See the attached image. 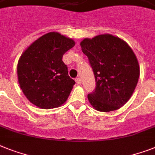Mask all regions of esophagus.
<instances>
[{
	"label": "esophagus",
	"mask_w": 155,
	"mask_h": 155,
	"mask_svg": "<svg viewBox=\"0 0 155 155\" xmlns=\"http://www.w3.org/2000/svg\"><path fill=\"white\" fill-rule=\"evenodd\" d=\"M75 82H76V84H81V79H80V78H76V79H75Z\"/></svg>",
	"instance_id": "obj_1"
}]
</instances>
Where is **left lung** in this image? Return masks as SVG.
<instances>
[{"instance_id": "obj_1", "label": "left lung", "mask_w": 155, "mask_h": 155, "mask_svg": "<svg viewBox=\"0 0 155 155\" xmlns=\"http://www.w3.org/2000/svg\"><path fill=\"white\" fill-rule=\"evenodd\" d=\"M95 75L96 87L87 99L94 109L108 112L118 110L130 99L140 69L135 54L118 36L102 34L80 42Z\"/></svg>"}]
</instances>
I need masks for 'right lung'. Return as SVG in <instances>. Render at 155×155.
<instances>
[{
	"mask_svg": "<svg viewBox=\"0 0 155 155\" xmlns=\"http://www.w3.org/2000/svg\"><path fill=\"white\" fill-rule=\"evenodd\" d=\"M75 45L72 39L51 32L36 40L21 54L17 64L19 84L35 106L51 109L67 101L75 82L69 77L62 58Z\"/></svg>",
	"mask_w": 155,
	"mask_h": 155,
	"instance_id": "obj_1",
	"label": "right lung"
}]
</instances>
